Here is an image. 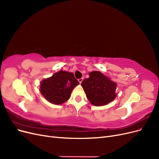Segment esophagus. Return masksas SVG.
Wrapping results in <instances>:
<instances>
[{
  "mask_svg": "<svg viewBox=\"0 0 159 159\" xmlns=\"http://www.w3.org/2000/svg\"><path fill=\"white\" fill-rule=\"evenodd\" d=\"M83 80H84V78H81L80 79H79L78 80V81H79V82L81 84V82H82V81H83Z\"/></svg>",
  "mask_w": 159,
  "mask_h": 159,
  "instance_id": "esophagus-1",
  "label": "esophagus"
}]
</instances>
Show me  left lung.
<instances>
[{
    "instance_id": "1",
    "label": "left lung",
    "mask_w": 159,
    "mask_h": 159,
    "mask_svg": "<svg viewBox=\"0 0 159 159\" xmlns=\"http://www.w3.org/2000/svg\"><path fill=\"white\" fill-rule=\"evenodd\" d=\"M89 78L81 82V86L88 100L96 106L106 105L116 97V85L99 71H92L89 74Z\"/></svg>"
}]
</instances>
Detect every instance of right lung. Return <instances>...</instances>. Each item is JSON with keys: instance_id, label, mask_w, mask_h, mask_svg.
<instances>
[{"instance_id": "right-lung-1", "label": "right lung", "mask_w": 159, "mask_h": 159, "mask_svg": "<svg viewBox=\"0 0 159 159\" xmlns=\"http://www.w3.org/2000/svg\"><path fill=\"white\" fill-rule=\"evenodd\" d=\"M79 84L73 73L60 71L42 81L40 92L50 103L60 105L69 99L71 91Z\"/></svg>"}]
</instances>
